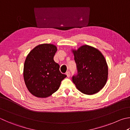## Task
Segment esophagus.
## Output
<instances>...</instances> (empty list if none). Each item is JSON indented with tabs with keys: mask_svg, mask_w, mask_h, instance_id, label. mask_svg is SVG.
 I'll return each mask as SVG.
<instances>
[{
	"mask_svg": "<svg viewBox=\"0 0 130 130\" xmlns=\"http://www.w3.org/2000/svg\"><path fill=\"white\" fill-rule=\"evenodd\" d=\"M66 74H67L68 77H70V72L68 71V72H67V73H66Z\"/></svg>",
	"mask_w": 130,
	"mask_h": 130,
	"instance_id": "esophagus-1",
	"label": "esophagus"
}]
</instances>
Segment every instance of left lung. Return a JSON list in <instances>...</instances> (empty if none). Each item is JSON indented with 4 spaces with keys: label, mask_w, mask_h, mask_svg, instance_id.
Returning <instances> with one entry per match:
<instances>
[{
    "label": "left lung",
    "mask_w": 130,
    "mask_h": 130,
    "mask_svg": "<svg viewBox=\"0 0 130 130\" xmlns=\"http://www.w3.org/2000/svg\"><path fill=\"white\" fill-rule=\"evenodd\" d=\"M77 74L72 77L76 88L82 93L92 95L102 89L107 82L108 67L104 56L98 49L83 45L73 51Z\"/></svg>",
    "instance_id": "obj_1"
}]
</instances>
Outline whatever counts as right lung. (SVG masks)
I'll list each match as a JSON object with an SVG mask.
<instances>
[{
	"mask_svg": "<svg viewBox=\"0 0 130 130\" xmlns=\"http://www.w3.org/2000/svg\"><path fill=\"white\" fill-rule=\"evenodd\" d=\"M57 49L53 44L39 45L25 59L23 73L25 84L35 96H51L57 90L61 82L67 77L60 72V65L53 60Z\"/></svg>",
	"mask_w": 130,
	"mask_h": 130,
	"instance_id": "1",
	"label": "right lung"
}]
</instances>
